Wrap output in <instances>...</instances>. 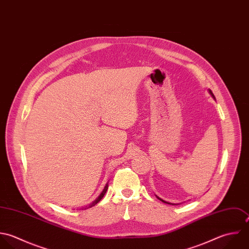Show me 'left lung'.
Masks as SVG:
<instances>
[{
	"instance_id": "8db88e82",
	"label": "left lung",
	"mask_w": 249,
	"mask_h": 249,
	"mask_svg": "<svg viewBox=\"0 0 249 249\" xmlns=\"http://www.w3.org/2000/svg\"><path fill=\"white\" fill-rule=\"evenodd\" d=\"M209 92H210V94H211V95H212V96H213V98H214V99H215V97H214V95H213V91H212V90H211V89H209ZM156 196H157V195H156ZM157 198H158V199H160V201H162V202H163V203H166V204H170V205H176V204H172V203H169V202H166V201H164V200H163V199H161V198H160V197H159V196H157Z\"/></svg>"
}]
</instances>
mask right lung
Listing matches in <instances>:
<instances>
[{
    "instance_id": "1",
    "label": "right lung",
    "mask_w": 249,
    "mask_h": 249,
    "mask_svg": "<svg viewBox=\"0 0 249 249\" xmlns=\"http://www.w3.org/2000/svg\"><path fill=\"white\" fill-rule=\"evenodd\" d=\"M107 189H108V182H107V183H106V185H105V186H104V189H103V190H102V192H101V193H100V195H99V196H98V197H97V198H96V199H95V200H94V201H93V202H92V203H91V204H89V206H87V207H85V209H86V208H87V209H88V208H91V207H92V206H94V205H96V204H97V203H98V202H99V201H100V200H101V199H102V198H103V196H104V194H105V193H106V191H107ZM82 209H83V208H82Z\"/></svg>"
}]
</instances>
